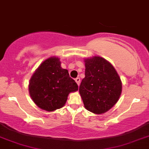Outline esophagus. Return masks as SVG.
<instances>
[{
    "mask_svg": "<svg viewBox=\"0 0 149 149\" xmlns=\"http://www.w3.org/2000/svg\"><path fill=\"white\" fill-rule=\"evenodd\" d=\"M75 81L77 82V84H78V86H79V84H80V78L79 77H77L75 79Z\"/></svg>",
    "mask_w": 149,
    "mask_h": 149,
    "instance_id": "esophagus-1",
    "label": "esophagus"
}]
</instances>
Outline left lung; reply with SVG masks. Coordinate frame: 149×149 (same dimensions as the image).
<instances>
[{
	"label": "left lung",
	"mask_w": 149,
	"mask_h": 149,
	"mask_svg": "<svg viewBox=\"0 0 149 149\" xmlns=\"http://www.w3.org/2000/svg\"><path fill=\"white\" fill-rule=\"evenodd\" d=\"M85 77L79 92L88 111L100 114L116 104L121 94L122 84L117 72L104 58L94 56L84 59Z\"/></svg>",
	"instance_id": "8db88e82"
}]
</instances>
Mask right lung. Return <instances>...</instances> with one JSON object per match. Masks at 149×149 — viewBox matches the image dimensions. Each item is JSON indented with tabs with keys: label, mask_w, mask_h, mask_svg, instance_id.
<instances>
[{
	"label": "right lung",
	"mask_w": 149,
	"mask_h": 149,
	"mask_svg": "<svg viewBox=\"0 0 149 149\" xmlns=\"http://www.w3.org/2000/svg\"><path fill=\"white\" fill-rule=\"evenodd\" d=\"M77 90V84L70 77L68 70L61 68V62L57 57L42 62L29 82L32 100L38 107L47 111L62 108L68 94Z\"/></svg>",
	"instance_id": "right-lung-1"
}]
</instances>
